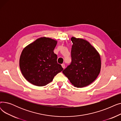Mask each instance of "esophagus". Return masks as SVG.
I'll return each mask as SVG.
<instances>
[{"mask_svg":"<svg viewBox=\"0 0 121 121\" xmlns=\"http://www.w3.org/2000/svg\"><path fill=\"white\" fill-rule=\"evenodd\" d=\"M61 65H62V68H63V69H65V65L64 64H62Z\"/></svg>","mask_w":121,"mask_h":121,"instance_id":"34e87169","label":"esophagus"}]
</instances>
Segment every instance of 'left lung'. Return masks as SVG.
<instances>
[{
  "label": "left lung",
  "instance_id": "obj_1",
  "mask_svg": "<svg viewBox=\"0 0 121 121\" xmlns=\"http://www.w3.org/2000/svg\"><path fill=\"white\" fill-rule=\"evenodd\" d=\"M72 62L62 72L73 85L82 88L97 78L101 69L100 56L98 51L85 40L72 37Z\"/></svg>",
  "mask_w": 121,
  "mask_h": 121
}]
</instances>
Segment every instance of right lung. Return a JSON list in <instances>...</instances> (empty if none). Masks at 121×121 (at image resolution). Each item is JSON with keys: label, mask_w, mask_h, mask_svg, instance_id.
I'll return each mask as SVG.
<instances>
[{"label": "right lung", "mask_w": 121, "mask_h": 121, "mask_svg": "<svg viewBox=\"0 0 121 121\" xmlns=\"http://www.w3.org/2000/svg\"><path fill=\"white\" fill-rule=\"evenodd\" d=\"M57 41L52 38L41 37L22 50L20 58L22 73L30 83L43 86L52 82L55 76L63 71L53 52Z\"/></svg>", "instance_id": "obj_1"}]
</instances>
